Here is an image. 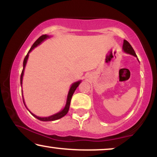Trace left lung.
I'll use <instances>...</instances> for the list:
<instances>
[{
	"label": "left lung",
	"mask_w": 157,
	"mask_h": 157,
	"mask_svg": "<svg viewBox=\"0 0 157 157\" xmlns=\"http://www.w3.org/2000/svg\"><path fill=\"white\" fill-rule=\"evenodd\" d=\"M122 48H123V50L125 51L126 53H128L130 55H132L136 57V53H135L134 48H132V46H131V44L128 42L127 40H124V43H123V46H122Z\"/></svg>",
	"instance_id": "1"
}]
</instances>
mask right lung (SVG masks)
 <instances>
[{
	"label": "right lung",
	"mask_w": 157,
	"mask_h": 157,
	"mask_svg": "<svg viewBox=\"0 0 157 157\" xmlns=\"http://www.w3.org/2000/svg\"><path fill=\"white\" fill-rule=\"evenodd\" d=\"M47 37H48V35H43L42 36H40V37H39L38 39L37 40L35 41V43H34L33 45L32 46L31 48L29 49V51L28 53H27V55L26 57H25L24 58V60H23V68L22 70V72H21V84L22 85V80H23V71H24V68H25V66H26V62H27V59H28V57H29V53L30 52L32 51V49H33L34 48L36 47V46H37V45H39L40 44L41 42H42L43 40H44L45 39H46ZM80 81H78V82H75V83L72 84V86H71V88H70V90L69 91H68V97H67V101H66V105L65 106V108L63 109L62 110V111H60V112L55 113V114L54 115H52V116L50 117H37L35 116V114H33V113H31L32 115H33L35 117H36L37 119V120H40V121H54V120H58V119H60L62 118L63 117H64L65 115L66 114V113H68V109H69V106H70V102H71V97H72V95L74 92H75V91L76 90V89L77 87H78V86L80 85ZM23 96V95H22ZM23 103H24V101H23ZM25 105V104H24ZM26 106V105H25Z\"/></svg>",
	"instance_id": "1"
}]
</instances>
